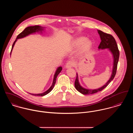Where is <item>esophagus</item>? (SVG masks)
I'll list each match as a JSON object with an SVG mask.
<instances>
[{
  "label": "esophagus",
  "mask_w": 133,
  "mask_h": 133,
  "mask_svg": "<svg viewBox=\"0 0 133 133\" xmlns=\"http://www.w3.org/2000/svg\"><path fill=\"white\" fill-rule=\"evenodd\" d=\"M74 65V63L73 62L71 61H69L66 64V68H72Z\"/></svg>",
  "instance_id": "1"
}]
</instances>
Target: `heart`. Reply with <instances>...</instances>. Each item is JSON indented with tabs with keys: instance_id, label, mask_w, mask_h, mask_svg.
<instances>
[{
	"instance_id": "obj_1",
	"label": "heart",
	"mask_w": 133,
	"mask_h": 133,
	"mask_svg": "<svg viewBox=\"0 0 133 133\" xmlns=\"http://www.w3.org/2000/svg\"><path fill=\"white\" fill-rule=\"evenodd\" d=\"M85 39H86L84 37H80L77 38V39L74 42V46H77L82 44V49L83 50H86L89 49L92 45V42L90 40Z\"/></svg>"
}]
</instances>
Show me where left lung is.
Wrapping results in <instances>:
<instances>
[{
  "label": "left lung",
  "instance_id": "obj_1",
  "mask_svg": "<svg viewBox=\"0 0 133 133\" xmlns=\"http://www.w3.org/2000/svg\"><path fill=\"white\" fill-rule=\"evenodd\" d=\"M98 33L100 35V39H101V42L98 46L99 49H109V50L111 51L112 54H113V58H114V63H113V68L112 74L110 79L109 81L102 87L94 90H89L86 89L82 88L80 84H79V80H78V74H76V80L75 81V87L76 90L83 95H90L96 93H97L99 91H101L103 90L105 88H106L108 85L113 80V79L115 76L117 71V64L119 60V51L118 48V45L117 44L116 41L114 38V37L111 35V34H107L103 32L100 30H98Z\"/></svg>",
  "mask_w": 133,
  "mask_h": 133
}]
</instances>
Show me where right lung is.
I'll list each match as a JSON object with an SVG mask.
<instances>
[{"instance_id":"obj_1","label":"right lung","mask_w":133,"mask_h":133,"mask_svg":"<svg viewBox=\"0 0 133 133\" xmlns=\"http://www.w3.org/2000/svg\"><path fill=\"white\" fill-rule=\"evenodd\" d=\"M42 30H43V29L42 26H40L39 25H35V26H28L27 28H26L21 33H20L19 34V35L17 36V38L16 39V40H15V41L14 42L13 45H12V49H11V53H10V55L11 54V52H12V49L14 47V45L15 43V42H16L17 40L19 38H22L30 35V34H31L32 33H35L36 32H42ZM62 67L61 66H59L57 68V70L55 73V75L54 76V79H53V83L51 85V87L49 88V89H48L46 91H45V92L44 93H41V94H30L31 95H34V96H44V95H46L48 94V93H49L54 88V86H55V84L56 83V78H57V77L58 74L61 72V70H62Z\"/></svg>"}]
</instances>
